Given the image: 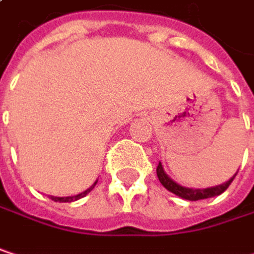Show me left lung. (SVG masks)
Listing matches in <instances>:
<instances>
[{
	"instance_id": "left-lung-1",
	"label": "left lung",
	"mask_w": 254,
	"mask_h": 254,
	"mask_svg": "<svg viewBox=\"0 0 254 254\" xmlns=\"http://www.w3.org/2000/svg\"><path fill=\"white\" fill-rule=\"evenodd\" d=\"M238 172V171H237ZM237 175V174H235ZM235 175L231 178L229 181L221 184V185H216V187H209V188H188V187H182L179 185L178 182H175L172 178H169V175L165 172L162 163L159 162V166H157V178L160 181V184L169 190L171 192H174L175 195L184 198V200H190V201H197V200H203V198H210V197H216L219 194H222L229 185L231 182L234 181Z\"/></svg>"
}]
</instances>
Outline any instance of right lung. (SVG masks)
I'll return each instance as SVG.
<instances>
[{
	"label": "right lung",
	"instance_id": "right-lung-1",
	"mask_svg": "<svg viewBox=\"0 0 254 254\" xmlns=\"http://www.w3.org/2000/svg\"><path fill=\"white\" fill-rule=\"evenodd\" d=\"M97 182H98V179L88 188V190H85L83 192H80V194H77V195H72V197H54V195H50V198L51 200H54V201H60V203H70V201H75V200H79V198H82V197H85L88 192H91L92 191V188L97 185Z\"/></svg>",
	"mask_w": 254,
	"mask_h": 254
}]
</instances>
